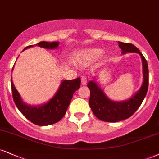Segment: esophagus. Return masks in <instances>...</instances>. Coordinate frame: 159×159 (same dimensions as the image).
<instances>
[{"label":"esophagus","mask_w":159,"mask_h":159,"mask_svg":"<svg viewBox=\"0 0 159 159\" xmlns=\"http://www.w3.org/2000/svg\"><path fill=\"white\" fill-rule=\"evenodd\" d=\"M87 77L84 75H83L81 76V84L83 85H85L87 84Z\"/></svg>","instance_id":"esophagus-1"}]
</instances>
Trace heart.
<instances>
[{
    "mask_svg": "<svg viewBox=\"0 0 159 159\" xmlns=\"http://www.w3.org/2000/svg\"><path fill=\"white\" fill-rule=\"evenodd\" d=\"M102 53L101 49H89L78 52L75 56V60L78 64L87 65L96 60Z\"/></svg>",
    "mask_w": 159,
    "mask_h": 159,
    "instance_id": "obj_1",
    "label": "heart"
}]
</instances>
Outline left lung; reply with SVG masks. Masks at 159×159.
<instances>
[{
	"mask_svg": "<svg viewBox=\"0 0 159 159\" xmlns=\"http://www.w3.org/2000/svg\"><path fill=\"white\" fill-rule=\"evenodd\" d=\"M122 53L137 52L141 55L143 64L144 82L139 91L129 100L123 102H114L105 95L104 92L93 81L88 83L90 90L89 106L93 112L98 119L106 122H118L127 119L134 114L146 96L149 84L148 65L144 55L134 45L118 41Z\"/></svg>",
	"mask_w": 159,
	"mask_h": 159,
	"instance_id": "obj_1",
	"label": "left lung"
}]
</instances>
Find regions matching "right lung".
I'll use <instances>...</instances> for the list:
<instances>
[{"instance_id":"obj_1","label":"right lung","mask_w":159,"mask_h":159,"mask_svg":"<svg viewBox=\"0 0 159 159\" xmlns=\"http://www.w3.org/2000/svg\"><path fill=\"white\" fill-rule=\"evenodd\" d=\"M58 42L49 43L41 41L38 43L36 46L46 49H55L58 47ZM32 46L33 45L28 46L24 49ZM11 85L13 100L20 112L32 123L39 126H47L57 123L64 117L72 100L73 93L79 89L81 78H77L73 80L63 81L55 96L46 104L38 107H30L25 104L15 89L12 80Z\"/></svg>"}]
</instances>
